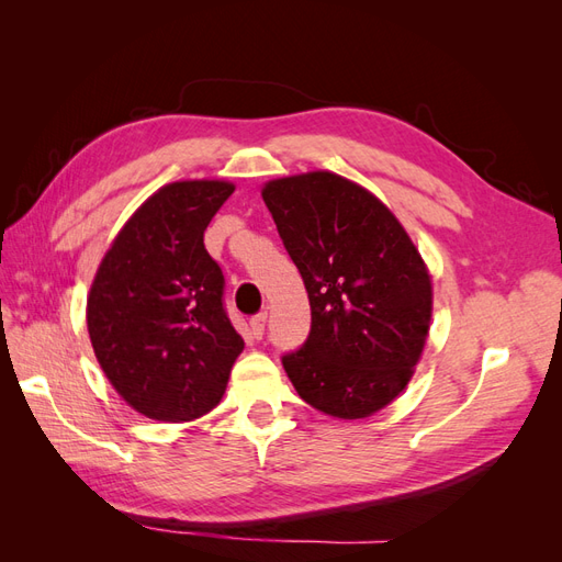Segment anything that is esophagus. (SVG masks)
Listing matches in <instances>:
<instances>
[{
  "mask_svg": "<svg viewBox=\"0 0 562 562\" xmlns=\"http://www.w3.org/2000/svg\"><path fill=\"white\" fill-rule=\"evenodd\" d=\"M265 328H267V314H265V312L250 318V333H252L255 337L260 339V337L265 335Z\"/></svg>",
  "mask_w": 562,
  "mask_h": 562,
  "instance_id": "obj_1",
  "label": "esophagus"
}]
</instances>
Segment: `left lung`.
<instances>
[{
  "label": "left lung",
  "mask_w": 562,
  "mask_h": 562,
  "mask_svg": "<svg viewBox=\"0 0 562 562\" xmlns=\"http://www.w3.org/2000/svg\"><path fill=\"white\" fill-rule=\"evenodd\" d=\"M262 199L312 307L307 342L283 356L288 378L323 415H375L403 394L427 345V262L386 203L349 178L283 176Z\"/></svg>",
  "instance_id": "obj_1"
}]
</instances>
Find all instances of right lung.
I'll return each instance as SVG.
<instances>
[{"instance_id":"1","label":"right lung","mask_w":562,"mask_h":562,"mask_svg":"<svg viewBox=\"0 0 562 562\" xmlns=\"http://www.w3.org/2000/svg\"><path fill=\"white\" fill-rule=\"evenodd\" d=\"M227 180H178L147 196L110 244L87 297L105 378L135 413L199 419L223 401L244 339L223 310V271L203 246Z\"/></svg>"}]
</instances>
